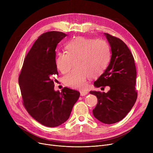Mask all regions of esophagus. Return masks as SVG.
<instances>
[{"mask_svg": "<svg viewBox=\"0 0 153 153\" xmlns=\"http://www.w3.org/2000/svg\"><path fill=\"white\" fill-rule=\"evenodd\" d=\"M87 94H88V92L87 91H81V92H80V94H81V96H85Z\"/></svg>", "mask_w": 153, "mask_h": 153, "instance_id": "34e87169", "label": "esophagus"}]
</instances>
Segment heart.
I'll return each instance as SVG.
<instances>
[{"label": "heart", "mask_w": 153, "mask_h": 153, "mask_svg": "<svg viewBox=\"0 0 153 153\" xmlns=\"http://www.w3.org/2000/svg\"><path fill=\"white\" fill-rule=\"evenodd\" d=\"M67 52H59L56 65L62 74H67L73 67L76 68L64 77L67 86L79 90L87 87V80L101 75L107 68L111 57L108 43L103 39L77 36L66 44Z\"/></svg>", "instance_id": "obj_1"}]
</instances>
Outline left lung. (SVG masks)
I'll list each match as a JSON object with an SVG mask.
<instances>
[{"label":"left lung","mask_w":153,"mask_h":153,"mask_svg":"<svg viewBox=\"0 0 153 153\" xmlns=\"http://www.w3.org/2000/svg\"><path fill=\"white\" fill-rule=\"evenodd\" d=\"M111 47V56L105 72L94 82L96 87L109 86L107 93L91 91L97 97L94 116L105 124L120 122L126 117L137 99L135 89L136 70L129 48L120 39L104 33Z\"/></svg>","instance_id":"1"}]
</instances>
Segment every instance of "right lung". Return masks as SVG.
<instances>
[{"mask_svg":"<svg viewBox=\"0 0 153 153\" xmlns=\"http://www.w3.org/2000/svg\"><path fill=\"white\" fill-rule=\"evenodd\" d=\"M66 36L60 31H48L39 36L24 60L19 77L23 105L37 122L56 127L69 118L79 92L64 87L61 92L54 89L57 45Z\"/></svg>","mask_w":153,"mask_h":153,"instance_id":"right-lung-1","label":"right lung"}]
</instances>
